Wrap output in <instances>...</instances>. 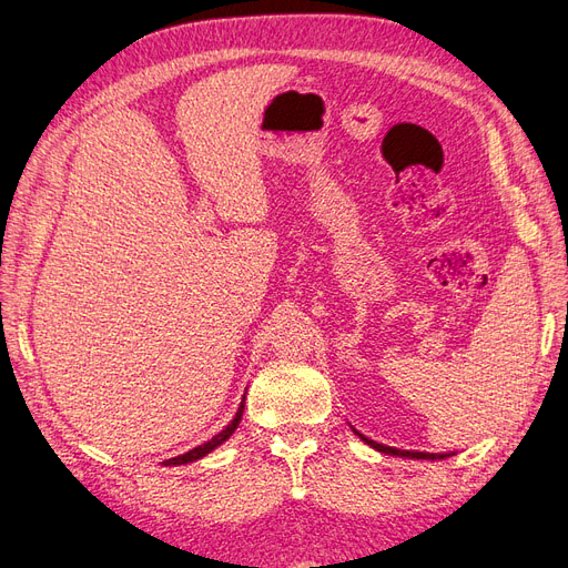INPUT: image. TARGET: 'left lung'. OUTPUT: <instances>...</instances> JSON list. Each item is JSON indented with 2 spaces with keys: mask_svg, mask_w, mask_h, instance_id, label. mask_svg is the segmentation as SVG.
Wrapping results in <instances>:
<instances>
[{
  "mask_svg": "<svg viewBox=\"0 0 568 568\" xmlns=\"http://www.w3.org/2000/svg\"><path fill=\"white\" fill-rule=\"evenodd\" d=\"M365 444L373 446L375 450L379 453H387V455H398V457H415V460H442V457H448L444 453H415V450H398V448H392V446H382L377 442H371V438H365L363 434H358Z\"/></svg>",
  "mask_w": 568,
  "mask_h": 568,
  "instance_id": "obj_1",
  "label": "left lung"
}]
</instances>
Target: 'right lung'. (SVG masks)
<instances>
[{"label": "right lung", "mask_w": 568, "mask_h": 568, "mask_svg": "<svg viewBox=\"0 0 568 568\" xmlns=\"http://www.w3.org/2000/svg\"><path fill=\"white\" fill-rule=\"evenodd\" d=\"M241 415H243V406L237 408V413H235V417H233V423L226 427V429H222L219 432L216 436H212L207 444H203V446H197V448H193V450H189V453H184V455H176V457H172V460H164L162 465H186V463H193V460H200V457H205L210 450H214L219 444H224L226 438L235 432V427H237V423H241Z\"/></svg>", "instance_id": "1"}]
</instances>
